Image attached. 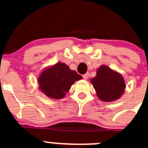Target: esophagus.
I'll use <instances>...</instances> for the list:
<instances>
[{
  "label": "esophagus",
  "mask_w": 148,
  "mask_h": 148,
  "mask_svg": "<svg viewBox=\"0 0 148 148\" xmlns=\"http://www.w3.org/2000/svg\"><path fill=\"white\" fill-rule=\"evenodd\" d=\"M82 77H83V78L84 79H87V78H88V77H89V73H85V74H84L83 75H82Z\"/></svg>",
  "instance_id": "esophagus-1"
}]
</instances>
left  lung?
<instances>
[{
  "label": "left lung",
  "instance_id": "left-lung-1",
  "mask_svg": "<svg viewBox=\"0 0 148 148\" xmlns=\"http://www.w3.org/2000/svg\"><path fill=\"white\" fill-rule=\"evenodd\" d=\"M98 97L103 101H113L119 99L125 92V82L119 73L102 65L97 75L91 79Z\"/></svg>",
  "mask_w": 148,
  "mask_h": 148
}]
</instances>
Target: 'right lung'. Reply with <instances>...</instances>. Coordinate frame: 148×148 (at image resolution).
Here are the masks:
<instances>
[{
    "mask_svg": "<svg viewBox=\"0 0 148 148\" xmlns=\"http://www.w3.org/2000/svg\"><path fill=\"white\" fill-rule=\"evenodd\" d=\"M82 78L67 65L58 62L42 72L38 78L39 87L48 97L60 99L64 97L75 81Z\"/></svg>",
    "mask_w": 148,
    "mask_h": 148,
    "instance_id": "right-lung-1",
    "label": "right lung"
}]
</instances>
